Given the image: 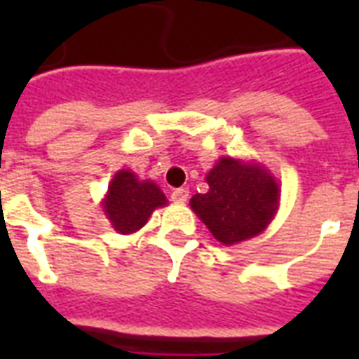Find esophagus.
<instances>
[{"instance_id":"1","label":"esophagus","mask_w":359,"mask_h":359,"mask_svg":"<svg viewBox=\"0 0 359 359\" xmlns=\"http://www.w3.org/2000/svg\"><path fill=\"white\" fill-rule=\"evenodd\" d=\"M188 196H190V190H188V188H175V190L171 191V199H173L175 203H184L186 199H188Z\"/></svg>"}]
</instances>
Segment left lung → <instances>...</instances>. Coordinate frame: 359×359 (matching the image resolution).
<instances>
[{"instance_id":"1","label":"left lung","mask_w":359,"mask_h":359,"mask_svg":"<svg viewBox=\"0 0 359 359\" xmlns=\"http://www.w3.org/2000/svg\"><path fill=\"white\" fill-rule=\"evenodd\" d=\"M207 194L194 196L190 205L225 245L259 235L278 208V184L259 165L222 158L207 175Z\"/></svg>"}]
</instances>
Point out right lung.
I'll use <instances>...</instances> for the list:
<instances>
[{
	"mask_svg": "<svg viewBox=\"0 0 359 359\" xmlns=\"http://www.w3.org/2000/svg\"><path fill=\"white\" fill-rule=\"evenodd\" d=\"M168 203L162 190L154 182H141L134 173L119 171L109 184L104 201V212L121 235L135 233L147 224L154 208Z\"/></svg>",
	"mask_w": 359,
	"mask_h": 359,
	"instance_id": "obj_1",
	"label": "right lung"
}]
</instances>
